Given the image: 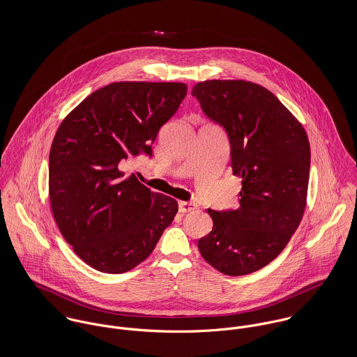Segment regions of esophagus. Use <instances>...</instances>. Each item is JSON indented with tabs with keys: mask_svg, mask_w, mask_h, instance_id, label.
Segmentation results:
<instances>
[{
	"mask_svg": "<svg viewBox=\"0 0 357 357\" xmlns=\"http://www.w3.org/2000/svg\"><path fill=\"white\" fill-rule=\"evenodd\" d=\"M195 208H197V204H192V202H178V211L183 214L194 211Z\"/></svg>",
	"mask_w": 357,
	"mask_h": 357,
	"instance_id": "34e87169",
	"label": "esophagus"
}]
</instances>
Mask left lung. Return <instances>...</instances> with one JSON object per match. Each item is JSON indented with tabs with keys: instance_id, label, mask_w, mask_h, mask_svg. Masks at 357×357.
<instances>
[{
	"instance_id": "8db88e82",
	"label": "left lung",
	"mask_w": 357,
	"mask_h": 357,
	"mask_svg": "<svg viewBox=\"0 0 357 357\" xmlns=\"http://www.w3.org/2000/svg\"><path fill=\"white\" fill-rule=\"evenodd\" d=\"M191 95L225 129L232 172L242 178L236 208H207L213 229L198 249L217 271L248 275L280 255L303 220L310 167L305 129L272 92L249 81H204Z\"/></svg>"
}]
</instances>
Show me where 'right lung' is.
I'll return each instance as SVG.
<instances>
[{
	"label": "right lung",
	"instance_id": "1",
	"mask_svg": "<svg viewBox=\"0 0 357 357\" xmlns=\"http://www.w3.org/2000/svg\"><path fill=\"white\" fill-rule=\"evenodd\" d=\"M187 95L180 82H114L79 102L59 126L50 153L54 221L77 255L123 273L153 253L177 202L153 192L121 165L153 155L162 125Z\"/></svg>",
	"mask_w": 357,
	"mask_h": 357
}]
</instances>
